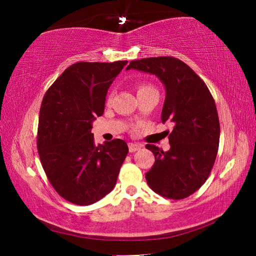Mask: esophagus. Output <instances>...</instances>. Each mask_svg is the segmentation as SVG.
Instances as JSON below:
<instances>
[{
  "label": "esophagus",
  "mask_w": 256,
  "mask_h": 256,
  "mask_svg": "<svg viewBox=\"0 0 256 256\" xmlns=\"http://www.w3.org/2000/svg\"><path fill=\"white\" fill-rule=\"evenodd\" d=\"M142 148V145L140 144H136V143H128V150L133 153V152H136L138 150H140Z\"/></svg>",
  "instance_id": "obj_1"
}]
</instances>
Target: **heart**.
<instances>
[{
  "label": "heart",
  "instance_id": "b5f03b06",
  "mask_svg": "<svg viewBox=\"0 0 256 256\" xmlns=\"http://www.w3.org/2000/svg\"><path fill=\"white\" fill-rule=\"evenodd\" d=\"M148 88H150V86H146V84H140V86H138V91H142V90H145V89H148ZM108 99H110V96H108Z\"/></svg>",
  "mask_w": 256,
  "mask_h": 256
}]
</instances>
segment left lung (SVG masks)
Returning a JSON list of instances; mask_svg holds the SVG:
<instances>
[{
	"instance_id": "obj_1",
	"label": "left lung",
	"mask_w": 256,
	"mask_h": 256,
	"mask_svg": "<svg viewBox=\"0 0 256 256\" xmlns=\"http://www.w3.org/2000/svg\"><path fill=\"white\" fill-rule=\"evenodd\" d=\"M130 69L160 80L166 91L162 122L174 124L167 152L146 145L155 156L146 182L162 197L187 198L204 184L218 154L220 123L214 98L199 76L177 58H143L130 62Z\"/></svg>"
}]
</instances>
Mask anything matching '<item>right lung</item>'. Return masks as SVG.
<instances>
[{
    "instance_id": "1",
    "label": "right lung",
    "mask_w": 256,
    "mask_h": 256,
    "mask_svg": "<svg viewBox=\"0 0 256 256\" xmlns=\"http://www.w3.org/2000/svg\"><path fill=\"white\" fill-rule=\"evenodd\" d=\"M126 64H74L42 99L38 154L52 187L69 202L92 204L116 186L128 144L116 138L96 145L91 130L104 111L108 88Z\"/></svg>"
}]
</instances>
